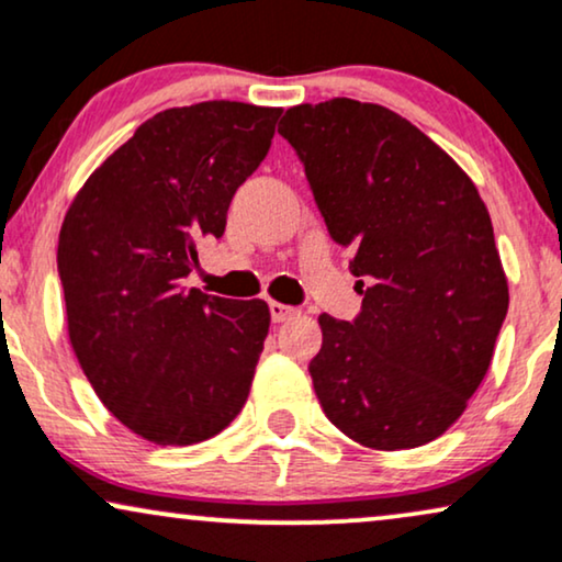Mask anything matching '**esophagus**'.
Listing matches in <instances>:
<instances>
[{"label": "esophagus", "instance_id": "1", "mask_svg": "<svg viewBox=\"0 0 562 562\" xmlns=\"http://www.w3.org/2000/svg\"><path fill=\"white\" fill-rule=\"evenodd\" d=\"M268 310H271V319L273 323H286L296 315L294 307H289V304H279V302H271L268 304Z\"/></svg>", "mask_w": 562, "mask_h": 562}]
</instances>
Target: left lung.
<instances>
[{
    "mask_svg": "<svg viewBox=\"0 0 562 562\" xmlns=\"http://www.w3.org/2000/svg\"><path fill=\"white\" fill-rule=\"evenodd\" d=\"M279 134L304 165L333 243L351 247L361 312L319 315L310 361L323 413L371 449L434 441L483 382L508 312L493 224L472 180L382 105L289 108Z\"/></svg>",
    "mask_w": 562,
    "mask_h": 562,
    "instance_id": "obj_1",
    "label": "left lung"
}]
</instances>
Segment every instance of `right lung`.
<instances>
[{
  "mask_svg": "<svg viewBox=\"0 0 562 562\" xmlns=\"http://www.w3.org/2000/svg\"><path fill=\"white\" fill-rule=\"evenodd\" d=\"M281 108H170L90 175L58 235L69 340L92 390L159 447L224 431L243 411L271 312L188 291L201 237H222Z\"/></svg>",
  "mask_w": 562,
  "mask_h": 562,
  "instance_id": "obj_1",
  "label": "right lung"
}]
</instances>
